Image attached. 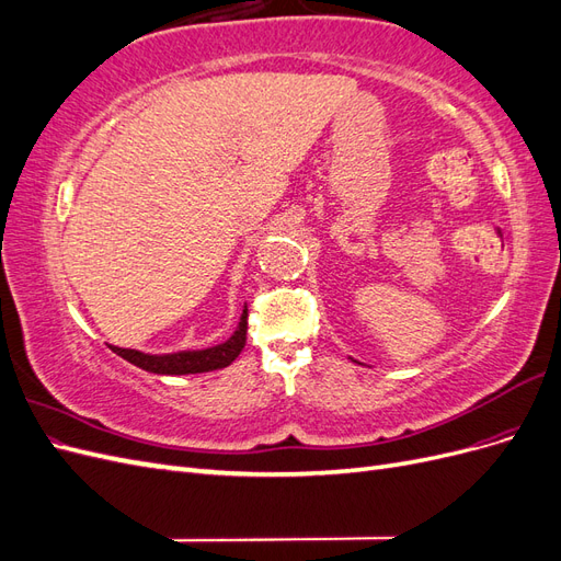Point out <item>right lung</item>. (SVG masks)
<instances>
[{
    "label": "right lung",
    "instance_id": "add662e5",
    "mask_svg": "<svg viewBox=\"0 0 561 561\" xmlns=\"http://www.w3.org/2000/svg\"><path fill=\"white\" fill-rule=\"evenodd\" d=\"M245 332H248V307L241 313V322L236 332L227 339L225 344H217L201 351H178L165 355H149L135 348H118L110 346L116 355H122L130 365L140 367L145 371H154V375H198V371H213L231 365L245 346Z\"/></svg>",
    "mask_w": 561,
    "mask_h": 561
}]
</instances>
